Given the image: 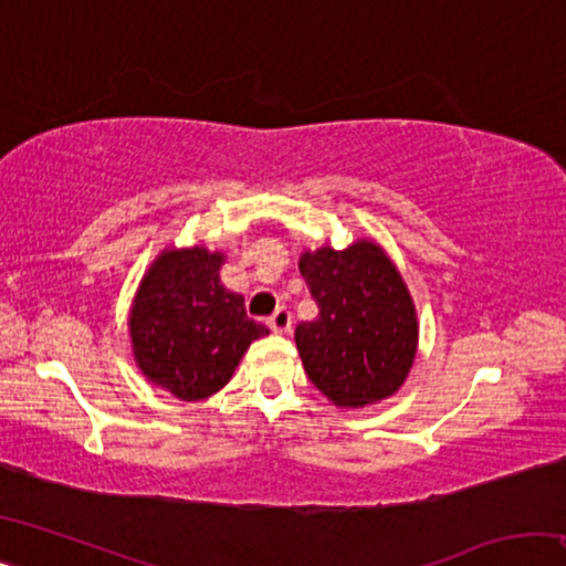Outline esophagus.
<instances>
[{"label": "esophagus", "instance_id": "34e87169", "mask_svg": "<svg viewBox=\"0 0 566 566\" xmlns=\"http://www.w3.org/2000/svg\"><path fill=\"white\" fill-rule=\"evenodd\" d=\"M266 324H270V329L276 334L290 332L292 329V312L286 310V306H276V312L270 319H266Z\"/></svg>", "mask_w": 566, "mask_h": 566}]
</instances>
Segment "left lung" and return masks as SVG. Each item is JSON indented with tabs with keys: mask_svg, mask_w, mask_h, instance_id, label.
<instances>
[{
	"mask_svg": "<svg viewBox=\"0 0 566 566\" xmlns=\"http://www.w3.org/2000/svg\"><path fill=\"white\" fill-rule=\"evenodd\" d=\"M300 270L319 317L294 329L306 377L339 407L375 405L401 387L417 317L397 266L377 244L306 252Z\"/></svg>",
	"mask_w": 566,
	"mask_h": 566,
	"instance_id": "obj_1",
	"label": "left lung"
}]
</instances>
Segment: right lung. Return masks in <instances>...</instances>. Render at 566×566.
I'll return each instance as SVG.
<instances>
[{"mask_svg":"<svg viewBox=\"0 0 566 566\" xmlns=\"http://www.w3.org/2000/svg\"><path fill=\"white\" fill-rule=\"evenodd\" d=\"M222 254L165 252L142 280L129 332L139 369L171 395L197 401L222 389L249 344L270 334L247 317L244 296L219 282Z\"/></svg>","mask_w":566,"mask_h":566,"instance_id":"right-lung-1","label":"right lung"}]
</instances>
